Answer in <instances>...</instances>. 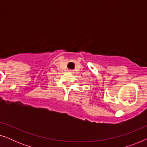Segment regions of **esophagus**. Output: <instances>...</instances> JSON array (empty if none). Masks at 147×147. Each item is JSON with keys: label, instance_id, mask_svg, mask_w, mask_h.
Listing matches in <instances>:
<instances>
[{"label": "esophagus", "instance_id": "1", "mask_svg": "<svg viewBox=\"0 0 147 147\" xmlns=\"http://www.w3.org/2000/svg\"><path fill=\"white\" fill-rule=\"evenodd\" d=\"M69 71H71V70H69Z\"/></svg>", "mask_w": 147, "mask_h": 147}]
</instances>
